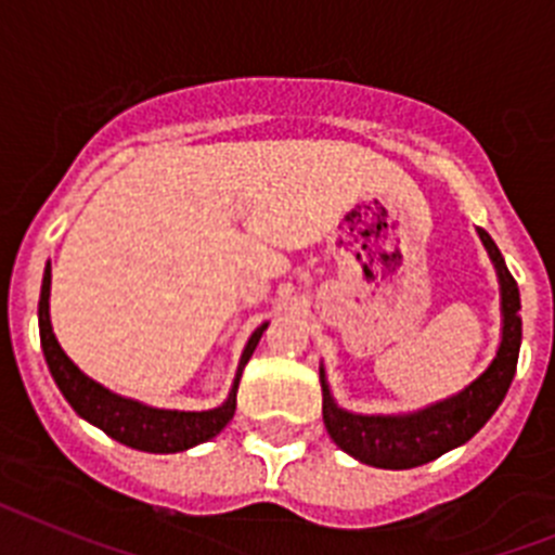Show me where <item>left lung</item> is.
<instances>
[{
	"label": "left lung",
	"instance_id": "8db88e82",
	"mask_svg": "<svg viewBox=\"0 0 555 555\" xmlns=\"http://www.w3.org/2000/svg\"><path fill=\"white\" fill-rule=\"evenodd\" d=\"M480 244L500 286V345L489 366L455 395L436 403L397 414H358L338 405L327 384L325 364H320L322 420L333 442L361 464L380 469L423 467L428 461L467 444L500 409L517 372L522 320H519V288L508 272L498 244L487 230L478 228Z\"/></svg>",
	"mask_w": 555,
	"mask_h": 555
}]
</instances>
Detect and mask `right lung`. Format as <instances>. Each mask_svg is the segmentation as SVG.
Returning <instances> with one entry per match:
<instances>
[{"mask_svg":"<svg viewBox=\"0 0 555 555\" xmlns=\"http://www.w3.org/2000/svg\"><path fill=\"white\" fill-rule=\"evenodd\" d=\"M49 292H52V267L47 263L41 281V300H38V331H41V347L47 366L55 377L57 389L66 397V403L86 420V423L96 425L105 430L111 439L127 444L132 450H144V453H183V450L197 448V444L208 442L217 434H222L224 425L233 420L235 414V391H238V380L253 358L255 347L261 341L263 331L269 322L258 325L253 336L244 345L238 366H235V377L230 384L228 397L222 405L205 411H180V409H155L132 397L116 395L107 386L96 384L94 377H88L72 358L63 352L61 341H57L55 331H52V317H49Z\"/></svg>","mask_w":555,"mask_h":555,"instance_id":"add662e5","label":"right lung"}]
</instances>
